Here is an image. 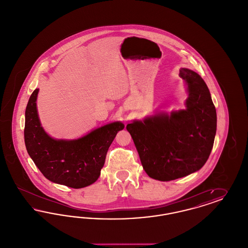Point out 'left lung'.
Segmentation results:
<instances>
[{
	"instance_id": "obj_1",
	"label": "left lung",
	"mask_w": 248,
	"mask_h": 248,
	"mask_svg": "<svg viewBox=\"0 0 248 248\" xmlns=\"http://www.w3.org/2000/svg\"><path fill=\"white\" fill-rule=\"evenodd\" d=\"M188 84L186 109L156 114L126 125L149 177L169 181L198 171L212 151L217 112L208 87L199 74L180 69Z\"/></svg>"
}]
</instances>
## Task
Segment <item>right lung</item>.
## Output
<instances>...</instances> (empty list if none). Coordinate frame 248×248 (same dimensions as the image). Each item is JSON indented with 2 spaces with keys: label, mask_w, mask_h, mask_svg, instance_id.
I'll use <instances>...</instances> for the list:
<instances>
[{
  "label": "right lung",
  "mask_w": 248,
  "mask_h": 248,
  "mask_svg": "<svg viewBox=\"0 0 248 248\" xmlns=\"http://www.w3.org/2000/svg\"><path fill=\"white\" fill-rule=\"evenodd\" d=\"M35 89L25 112L24 139L28 154L42 174L52 182L73 189L93 184L100 176L108 150L124 124L115 122L94 130L75 140H57L41 126Z\"/></svg>",
  "instance_id": "right-lung-1"
}]
</instances>
